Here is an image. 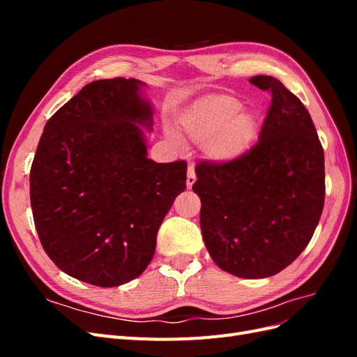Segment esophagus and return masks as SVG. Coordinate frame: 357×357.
<instances>
[{
  "label": "esophagus",
  "mask_w": 357,
  "mask_h": 357,
  "mask_svg": "<svg viewBox=\"0 0 357 357\" xmlns=\"http://www.w3.org/2000/svg\"><path fill=\"white\" fill-rule=\"evenodd\" d=\"M197 181V176H195V168H193L192 165L188 168V178H186V186L188 189H192L193 183Z\"/></svg>",
  "instance_id": "34e87169"
}]
</instances>
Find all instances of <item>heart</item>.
I'll return each mask as SVG.
<instances>
[{
    "mask_svg": "<svg viewBox=\"0 0 357 357\" xmlns=\"http://www.w3.org/2000/svg\"><path fill=\"white\" fill-rule=\"evenodd\" d=\"M241 110L243 104L235 96H205L180 117V128L193 143L205 144L211 160L229 164L252 147L259 132L255 114ZM169 137L177 139L174 132Z\"/></svg>",
    "mask_w": 357,
    "mask_h": 357,
    "instance_id": "heart-1",
    "label": "heart"
}]
</instances>
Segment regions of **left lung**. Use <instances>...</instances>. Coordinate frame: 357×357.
Segmentation results:
<instances>
[{
	"instance_id": "obj_1",
	"label": "left lung",
	"mask_w": 357,
	"mask_h": 357,
	"mask_svg": "<svg viewBox=\"0 0 357 357\" xmlns=\"http://www.w3.org/2000/svg\"><path fill=\"white\" fill-rule=\"evenodd\" d=\"M250 83L273 95L259 142L229 164L201 162L192 189L215 265L241 278H265L294 262L317 228L325 155L299 98L271 75Z\"/></svg>"
}]
</instances>
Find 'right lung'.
Here are the masks:
<instances>
[{"instance_id":"1","label":"right lung","mask_w":357,"mask_h":357,"mask_svg":"<svg viewBox=\"0 0 357 357\" xmlns=\"http://www.w3.org/2000/svg\"><path fill=\"white\" fill-rule=\"evenodd\" d=\"M135 79L96 80L46 126L29 174L43 248L61 271L100 287L143 274L159 226L186 189L185 160L147 158L153 109Z\"/></svg>"}]
</instances>
